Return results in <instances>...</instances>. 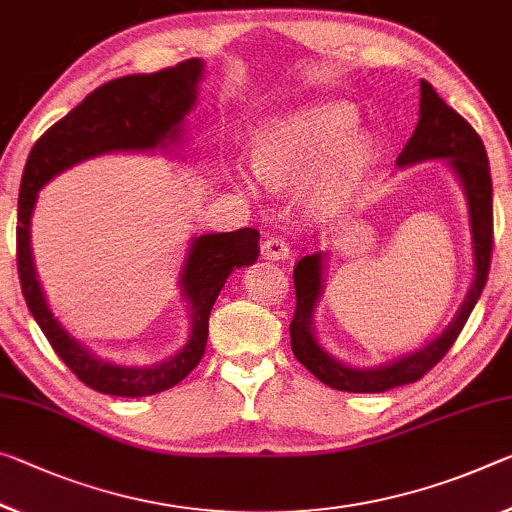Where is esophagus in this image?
<instances>
[{
  "instance_id": "1",
  "label": "esophagus",
  "mask_w": 512,
  "mask_h": 512,
  "mask_svg": "<svg viewBox=\"0 0 512 512\" xmlns=\"http://www.w3.org/2000/svg\"><path fill=\"white\" fill-rule=\"evenodd\" d=\"M259 255H262V259H269V262H280V259L289 257V246L280 237H266L262 248H259Z\"/></svg>"
}]
</instances>
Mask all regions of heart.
<instances>
[{
    "instance_id": "heart-1",
    "label": "heart",
    "mask_w": 512,
    "mask_h": 512,
    "mask_svg": "<svg viewBox=\"0 0 512 512\" xmlns=\"http://www.w3.org/2000/svg\"><path fill=\"white\" fill-rule=\"evenodd\" d=\"M376 152L373 136L358 129V111L328 100L264 120L253 139L255 170H237L234 182L255 196L259 184L300 180L298 202L314 218H330L351 202Z\"/></svg>"
}]
</instances>
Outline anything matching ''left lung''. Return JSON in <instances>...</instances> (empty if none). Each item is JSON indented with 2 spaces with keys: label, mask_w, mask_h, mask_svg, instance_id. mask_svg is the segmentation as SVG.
<instances>
[{
  "label": "left lung",
  "mask_w": 512,
  "mask_h": 512,
  "mask_svg": "<svg viewBox=\"0 0 512 512\" xmlns=\"http://www.w3.org/2000/svg\"><path fill=\"white\" fill-rule=\"evenodd\" d=\"M419 120L410 141L396 159V168H410L426 161H444L446 168L456 177L467 205L469 241H472L474 275L465 300H462L456 316L449 326L431 342L417 351L405 353L373 367H355L332 355L319 342L314 328V314L319 307L323 291H326L328 253H312L300 259L294 269L296 287V314L289 326L291 351L303 367L314 373L323 385L339 392L353 394H378L387 389L410 385L431 371L446 351L456 342L462 326H465L474 305L483 294L485 280L490 271L492 255V180L485 145L472 125L458 116L446 104L428 81H419Z\"/></svg>",
  "instance_id": "8db88e82"
}]
</instances>
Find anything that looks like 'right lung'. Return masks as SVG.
<instances>
[{
  "mask_svg": "<svg viewBox=\"0 0 512 512\" xmlns=\"http://www.w3.org/2000/svg\"><path fill=\"white\" fill-rule=\"evenodd\" d=\"M207 66L189 59L152 75H129L95 88L68 116L40 136L29 152L18 198V273L24 300L47 342L70 371L111 396L141 399L175 387L198 367L205 355L209 314L225 280L257 262L259 232L243 227L234 232L193 234L186 248L180 296L189 310L191 332L182 348L154 364H120L91 351L56 319L40 285L31 253V216L38 193L56 175L104 154H177L186 143V118L196 109Z\"/></svg>",
  "mask_w": 512,
  "mask_h": 512,
  "instance_id": "1",
  "label": "right lung"
}]
</instances>
